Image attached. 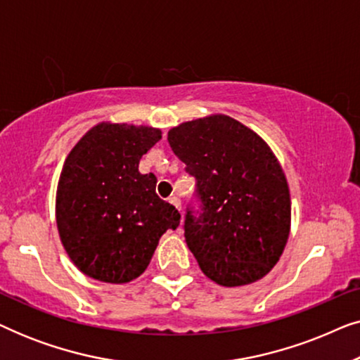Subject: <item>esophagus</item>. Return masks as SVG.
<instances>
[{
    "instance_id": "obj_1",
    "label": "esophagus",
    "mask_w": 360,
    "mask_h": 360,
    "mask_svg": "<svg viewBox=\"0 0 360 360\" xmlns=\"http://www.w3.org/2000/svg\"><path fill=\"white\" fill-rule=\"evenodd\" d=\"M169 203H170V205H174L175 208L179 210V211L181 210V203H180V200H179V198H175V196H172V198H169ZM179 231H181V229L179 228Z\"/></svg>"
}]
</instances>
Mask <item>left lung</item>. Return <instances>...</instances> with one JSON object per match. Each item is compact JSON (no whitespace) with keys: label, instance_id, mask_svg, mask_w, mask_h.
Segmentation results:
<instances>
[{"label":"left lung","instance_id":"1","mask_svg":"<svg viewBox=\"0 0 360 360\" xmlns=\"http://www.w3.org/2000/svg\"><path fill=\"white\" fill-rule=\"evenodd\" d=\"M167 139L196 179L200 214L186 210L185 240L203 274L223 287L265 277L292 221L287 179L267 142L226 115L181 122Z\"/></svg>","mask_w":360,"mask_h":360}]
</instances>
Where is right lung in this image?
<instances>
[{
  "instance_id": "add662e5",
  "label": "right lung",
  "mask_w": 360,
  "mask_h": 360,
  "mask_svg": "<svg viewBox=\"0 0 360 360\" xmlns=\"http://www.w3.org/2000/svg\"><path fill=\"white\" fill-rule=\"evenodd\" d=\"M162 139L149 126L100 122L67 155L57 186L60 240L77 269L106 283H127L149 265L160 236L180 213L155 193L139 160Z\"/></svg>"
}]
</instances>
